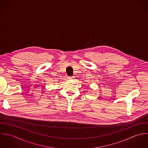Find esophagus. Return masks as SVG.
<instances>
[{"label": "esophagus", "instance_id": "esophagus-1", "mask_svg": "<svg viewBox=\"0 0 148 148\" xmlns=\"http://www.w3.org/2000/svg\"><path fill=\"white\" fill-rule=\"evenodd\" d=\"M67 78H68V79H72L74 78V77H68Z\"/></svg>", "mask_w": 148, "mask_h": 148}]
</instances>
